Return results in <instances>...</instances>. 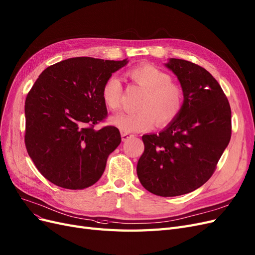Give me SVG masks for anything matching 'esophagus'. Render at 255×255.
Masks as SVG:
<instances>
[{"mask_svg":"<svg viewBox=\"0 0 255 255\" xmlns=\"http://www.w3.org/2000/svg\"><path fill=\"white\" fill-rule=\"evenodd\" d=\"M131 137H134V135L133 134H129V133H121V138H122V141H127L128 139H129V138H131Z\"/></svg>","mask_w":255,"mask_h":255,"instance_id":"1","label":"esophagus"}]
</instances>
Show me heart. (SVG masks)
I'll return each instance as SVG.
<instances>
[{
	"instance_id": "obj_1",
	"label": "heart",
	"mask_w": 255,
	"mask_h": 255,
	"mask_svg": "<svg viewBox=\"0 0 255 255\" xmlns=\"http://www.w3.org/2000/svg\"><path fill=\"white\" fill-rule=\"evenodd\" d=\"M128 80L143 91L136 109L131 113H122L111 122L125 133L150 129L155 126L164 127L176 119L183 108V91L172 82V77L153 64H141L128 69L125 74ZM124 86L119 78L111 76L101 89L103 103L110 111L120 108Z\"/></svg>"
}]
</instances>
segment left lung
Masks as SVG:
<instances>
[{
	"label": "left lung",
	"instance_id": "obj_1",
	"mask_svg": "<svg viewBox=\"0 0 255 255\" xmlns=\"http://www.w3.org/2000/svg\"><path fill=\"white\" fill-rule=\"evenodd\" d=\"M165 65L181 84L183 108L159 134L142 136L137 175L148 192L172 197L210 179L229 144L232 126L229 101L207 69L182 59H170Z\"/></svg>",
	"mask_w": 255,
	"mask_h": 255
}]
</instances>
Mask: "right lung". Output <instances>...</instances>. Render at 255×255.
<instances>
[{
  "instance_id": "add662e5",
  "label": "right lung",
  "mask_w": 255,
  "mask_h": 255,
  "mask_svg": "<svg viewBox=\"0 0 255 255\" xmlns=\"http://www.w3.org/2000/svg\"><path fill=\"white\" fill-rule=\"evenodd\" d=\"M128 63L77 57L48 66L25 100V145L39 172L61 188L97 182L121 142L117 128L95 126L108 116L104 81Z\"/></svg>"
}]
</instances>
